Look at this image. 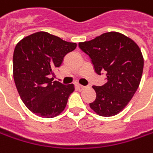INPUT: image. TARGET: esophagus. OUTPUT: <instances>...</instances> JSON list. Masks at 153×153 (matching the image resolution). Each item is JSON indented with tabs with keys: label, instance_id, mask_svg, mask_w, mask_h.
I'll list each match as a JSON object with an SVG mask.
<instances>
[{
	"label": "esophagus",
	"instance_id": "obj_1",
	"mask_svg": "<svg viewBox=\"0 0 153 153\" xmlns=\"http://www.w3.org/2000/svg\"><path fill=\"white\" fill-rule=\"evenodd\" d=\"M77 88L79 89V90H82V89H84V88H86V86H83V85H77Z\"/></svg>",
	"mask_w": 153,
	"mask_h": 153
}]
</instances>
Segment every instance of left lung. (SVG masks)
<instances>
[{"label": "left lung", "mask_w": 153, "mask_h": 153, "mask_svg": "<svg viewBox=\"0 0 153 153\" xmlns=\"http://www.w3.org/2000/svg\"><path fill=\"white\" fill-rule=\"evenodd\" d=\"M78 45L90 57L96 74L106 72L107 76L102 86H93L96 98L89 103L91 109L105 117L117 114L131 101L141 80L144 58L140 47L116 32L105 33Z\"/></svg>", "instance_id": "1"}]
</instances>
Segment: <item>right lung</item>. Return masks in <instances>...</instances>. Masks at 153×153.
<instances>
[{"instance_id": "1", "label": "right lung", "mask_w": 153, "mask_h": 153, "mask_svg": "<svg viewBox=\"0 0 153 153\" xmlns=\"http://www.w3.org/2000/svg\"><path fill=\"white\" fill-rule=\"evenodd\" d=\"M76 47V43L45 32L29 35L16 45L13 57V79L22 102L35 114L52 118L65 108L74 85L53 81L54 71Z\"/></svg>"}]
</instances>
